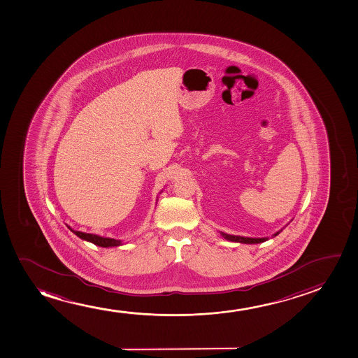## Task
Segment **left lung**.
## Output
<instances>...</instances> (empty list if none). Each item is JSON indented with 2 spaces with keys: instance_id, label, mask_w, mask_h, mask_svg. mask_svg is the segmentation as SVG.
<instances>
[{
  "instance_id": "obj_1",
  "label": "left lung",
  "mask_w": 358,
  "mask_h": 358,
  "mask_svg": "<svg viewBox=\"0 0 358 358\" xmlns=\"http://www.w3.org/2000/svg\"><path fill=\"white\" fill-rule=\"evenodd\" d=\"M281 231L275 233L272 237H276L277 234H280ZM222 237L227 239V241H231V242L243 243V244H257V243L266 242L268 238H249V237H241V236H231V234H227V233L221 232Z\"/></svg>"
}]
</instances>
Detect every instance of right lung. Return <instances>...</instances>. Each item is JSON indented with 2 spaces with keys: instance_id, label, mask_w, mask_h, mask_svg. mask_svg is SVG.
<instances>
[{
  "instance_id": "right-lung-1",
  "label": "right lung",
  "mask_w": 358,
  "mask_h": 358,
  "mask_svg": "<svg viewBox=\"0 0 358 358\" xmlns=\"http://www.w3.org/2000/svg\"><path fill=\"white\" fill-rule=\"evenodd\" d=\"M69 229H71V232L75 233L77 237H80L81 239H83V241H87V242L93 243V244H96L98 247L109 248L122 245L121 241H116V239H113V238H104L101 237V236H96V234H91V233H83L80 232V231H73L71 227H69Z\"/></svg>"
}]
</instances>
